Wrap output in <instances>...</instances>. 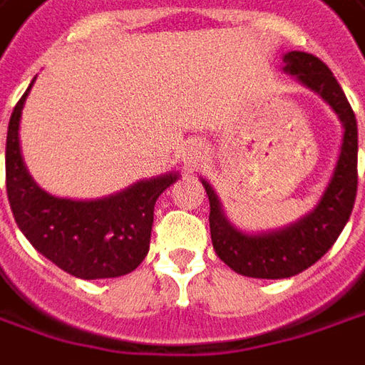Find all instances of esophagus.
<instances>
[{"label": "esophagus", "instance_id": "obj_1", "mask_svg": "<svg viewBox=\"0 0 365 365\" xmlns=\"http://www.w3.org/2000/svg\"><path fill=\"white\" fill-rule=\"evenodd\" d=\"M203 158H205V150H203L202 143H192L187 151H185V163L190 165V168H195V165H200V162H203Z\"/></svg>", "mask_w": 365, "mask_h": 365}]
</instances>
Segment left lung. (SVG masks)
I'll return each instance as SVG.
<instances>
[{
    "mask_svg": "<svg viewBox=\"0 0 365 365\" xmlns=\"http://www.w3.org/2000/svg\"><path fill=\"white\" fill-rule=\"evenodd\" d=\"M284 61L287 73L318 91L334 108L344 123V140L338 165L316 210L279 232L262 235L237 232L222 214L212 185L202 182L210 200V232L215 254L237 274L259 279L292 277L314 266L348 224L358 192V123L338 79L322 59L306 51H289Z\"/></svg>",
    "mask_w": 365,
    "mask_h": 365,
    "instance_id": "left-lung-1",
    "label": "left lung"
}]
</instances>
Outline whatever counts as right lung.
I'll return each mask as SVG.
<instances>
[{
    "label": "right lung",
    "mask_w": 365,
    "mask_h": 365,
    "mask_svg": "<svg viewBox=\"0 0 365 365\" xmlns=\"http://www.w3.org/2000/svg\"><path fill=\"white\" fill-rule=\"evenodd\" d=\"M31 86L14 108L6 143L7 200L19 230L39 254L71 276L103 279L130 274L150 250L155 200L178 175L138 182L96 202L53 197L39 190L24 165L17 138Z\"/></svg>",
    "instance_id": "add662e5"
}]
</instances>
